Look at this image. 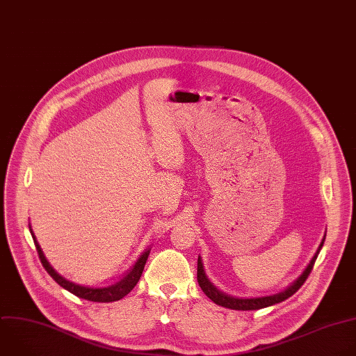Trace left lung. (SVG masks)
<instances>
[{"instance_id": "8db88e82", "label": "left lung", "mask_w": 356, "mask_h": 356, "mask_svg": "<svg viewBox=\"0 0 356 356\" xmlns=\"http://www.w3.org/2000/svg\"><path fill=\"white\" fill-rule=\"evenodd\" d=\"M324 239H325V234L324 238L316 252V254L313 256V259L310 260V263L307 264V267L305 268V271L298 277L296 281H293L286 289L278 292V293H273V295H264V296H254V298H236V296H232V295H227L225 292H222L220 289H218L211 281L209 278L207 277L205 271H204V266H202V260L201 257H198V264H197V281H198V285L200 288L202 289V292L212 300L215 302L216 305L219 306H223V307H227V309H233V310H259V309H263V307H268V306H273L275 303H280V302H284L285 299L291 298L302 285L303 282L307 280L313 266H314V261L324 245Z\"/></svg>"}]
</instances>
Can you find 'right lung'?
<instances>
[{"label": "right lung", "mask_w": 356, "mask_h": 356, "mask_svg": "<svg viewBox=\"0 0 356 356\" xmlns=\"http://www.w3.org/2000/svg\"><path fill=\"white\" fill-rule=\"evenodd\" d=\"M29 230L32 233V238H33V242H35V246H36V250H38V254H39V259L44 267V270L49 273V275L60 285L63 286L64 289H67L68 292L74 293L75 296L78 298H82V299H86V300H90V302H115V300H120L123 299L127 293H130L133 291V288L137 285V282L140 281L141 275H143V271H144V267H145V263L148 260V256H149V250H145L141 257L137 260V263L133 266V268L130 271H127L123 277L117 278V280H113L111 282H106V284H102V285H79V284H75V282H71L68 280H65L64 277H61L51 266L50 263L46 260L38 241H36V236L33 234L32 229H31V225H29Z\"/></svg>", "instance_id": "1"}]
</instances>
